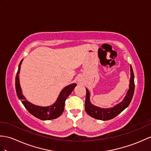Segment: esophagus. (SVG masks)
I'll list each match as a JSON object with an SVG mask.
<instances>
[{
  "label": "esophagus",
  "instance_id": "34e87169",
  "mask_svg": "<svg viewBox=\"0 0 151 151\" xmlns=\"http://www.w3.org/2000/svg\"><path fill=\"white\" fill-rule=\"evenodd\" d=\"M78 81V82H82V80L81 78H79Z\"/></svg>",
  "mask_w": 151,
  "mask_h": 151
}]
</instances>
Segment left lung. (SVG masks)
I'll return each instance as SVG.
<instances>
[{
  "mask_svg": "<svg viewBox=\"0 0 151 151\" xmlns=\"http://www.w3.org/2000/svg\"><path fill=\"white\" fill-rule=\"evenodd\" d=\"M131 78L130 83H129V89L125 96L123 101L120 104L116 105L112 108L103 109L94 106L91 103L89 100L90 93L87 89H86V97L85 101V110L86 113L90 116L100 120H109L116 116L122 113L125 108H127L129 104L131 103L134 91V75L133 73L132 66L131 65Z\"/></svg>",
  "mask_w": 151,
  "mask_h": 151,
  "instance_id": "8db88e82",
  "label": "left lung"
}]
</instances>
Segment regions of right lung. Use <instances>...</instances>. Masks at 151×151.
Masks as SVG:
<instances>
[{"mask_svg": "<svg viewBox=\"0 0 151 151\" xmlns=\"http://www.w3.org/2000/svg\"><path fill=\"white\" fill-rule=\"evenodd\" d=\"M22 62V60H21L19 65L18 71L17 73V75L15 77V88L17 96L22 101V103L23 104L24 107H26V109L29 111V113L36 118L40 119V120H49L59 117L64 112L65 100L69 96V94L72 93L73 89H75V86H76V84H70V85L66 86L65 88L63 89L60 93L57 101L52 106L47 107H40L35 106V105L28 101L22 94V89H21L20 86L19 76Z\"/></svg>", "mask_w": 151, "mask_h": 151, "instance_id": "obj_1", "label": "right lung"}]
</instances>
